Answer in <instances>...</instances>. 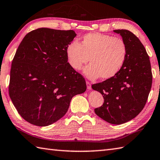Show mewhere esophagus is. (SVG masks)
<instances>
[{
	"label": "esophagus",
	"mask_w": 160,
	"mask_h": 160,
	"mask_svg": "<svg viewBox=\"0 0 160 160\" xmlns=\"http://www.w3.org/2000/svg\"><path fill=\"white\" fill-rule=\"evenodd\" d=\"M86 84H87V88H88V89L89 90L91 89H92V86H91V84H90V82H88V81H87Z\"/></svg>",
	"instance_id": "esophagus-1"
}]
</instances>
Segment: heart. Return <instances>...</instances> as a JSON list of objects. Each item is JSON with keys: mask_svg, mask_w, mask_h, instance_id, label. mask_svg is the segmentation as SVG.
<instances>
[{"mask_svg": "<svg viewBox=\"0 0 160 160\" xmlns=\"http://www.w3.org/2000/svg\"><path fill=\"white\" fill-rule=\"evenodd\" d=\"M66 57L71 67L80 70L88 62L84 70L89 79L99 78L108 80L117 75L125 62L127 45L120 38L100 33H87L80 42L72 41L66 47Z\"/></svg>", "mask_w": 160, "mask_h": 160, "instance_id": "b5f03b06", "label": "heart"}]
</instances>
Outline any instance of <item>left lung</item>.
Here are the masks:
<instances>
[{"mask_svg":"<svg viewBox=\"0 0 160 160\" xmlns=\"http://www.w3.org/2000/svg\"><path fill=\"white\" fill-rule=\"evenodd\" d=\"M113 31L120 34L127 45L126 61L115 76L92 88L104 99L103 105L94 109L96 114L110 124H120L136 117L144 108L152 75L149 56L140 40L128 30Z\"/></svg>","mask_w":160,"mask_h":160,"instance_id":"8db88e82","label":"left lung"}]
</instances>
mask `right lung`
Segmentation results:
<instances>
[{
  "mask_svg": "<svg viewBox=\"0 0 160 160\" xmlns=\"http://www.w3.org/2000/svg\"><path fill=\"white\" fill-rule=\"evenodd\" d=\"M74 31L40 28L26 35L12 62L9 95L23 119L50 125L68 111L71 98L85 92V78L71 67L66 47Z\"/></svg>",
  "mask_w": 160,
  "mask_h": 160,
  "instance_id": "add662e5",
  "label": "right lung"
}]
</instances>
